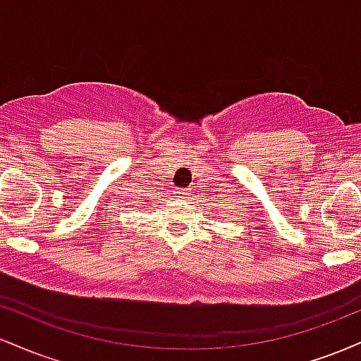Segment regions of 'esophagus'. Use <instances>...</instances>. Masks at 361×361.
<instances>
[{"instance_id":"1","label":"esophagus","mask_w":361,"mask_h":361,"mask_svg":"<svg viewBox=\"0 0 361 361\" xmlns=\"http://www.w3.org/2000/svg\"><path fill=\"white\" fill-rule=\"evenodd\" d=\"M178 197L180 198H186L190 195V190L188 188H176V192H175Z\"/></svg>"}]
</instances>
